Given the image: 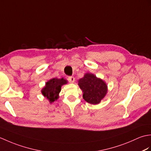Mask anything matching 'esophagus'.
<instances>
[{
    "label": "esophagus",
    "instance_id": "esophagus-1",
    "mask_svg": "<svg viewBox=\"0 0 151 151\" xmlns=\"http://www.w3.org/2000/svg\"><path fill=\"white\" fill-rule=\"evenodd\" d=\"M67 80H68V81L70 83H73L74 82H75V78H74L73 76H69Z\"/></svg>",
    "mask_w": 151,
    "mask_h": 151
}]
</instances>
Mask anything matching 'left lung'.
I'll list each match as a JSON object with an SVG mask.
<instances>
[{
	"label": "left lung",
	"mask_w": 151,
	"mask_h": 151,
	"mask_svg": "<svg viewBox=\"0 0 151 151\" xmlns=\"http://www.w3.org/2000/svg\"><path fill=\"white\" fill-rule=\"evenodd\" d=\"M78 84L83 92V99L91 104H99L107 94L106 83L92 73H86L78 80Z\"/></svg>",
	"instance_id": "1"
}]
</instances>
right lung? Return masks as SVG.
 Returning a JSON list of instances; mask_svg holds the SVG:
<instances>
[{
    "instance_id": "right-lung-1",
    "label": "right lung",
    "mask_w": 151,
    "mask_h": 151,
    "mask_svg": "<svg viewBox=\"0 0 151 151\" xmlns=\"http://www.w3.org/2000/svg\"><path fill=\"white\" fill-rule=\"evenodd\" d=\"M67 84V81L63 78H52L45 83V86L41 89V93L51 104L58 100L61 88L62 86Z\"/></svg>"
}]
</instances>
